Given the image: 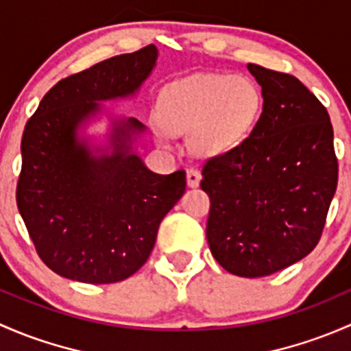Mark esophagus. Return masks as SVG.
Masks as SVG:
<instances>
[{
  "label": "esophagus",
  "instance_id": "esophagus-1",
  "mask_svg": "<svg viewBox=\"0 0 351 351\" xmlns=\"http://www.w3.org/2000/svg\"><path fill=\"white\" fill-rule=\"evenodd\" d=\"M201 180V172L197 169H187V186L197 187Z\"/></svg>",
  "mask_w": 351,
  "mask_h": 351
}]
</instances>
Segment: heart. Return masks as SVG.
Masks as SVG:
<instances>
[{"mask_svg":"<svg viewBox=\"0 0 351 351\" xmlns=\"http://www.w3.org/2000/svg\"><path fill=\"white\" fill-rule=\"evenodd\" d=\"M260 106V89L250 77L206 74L165 88L158 118L167 132L191 133L194 154L215 157L241 143L254 128Z\"/></svg>","mask_w":351,"mask_h":351,"instance_id":"1","label":"heart"}]
</instances>
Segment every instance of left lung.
I'll list each match as a JSON object with an SVG mask.
<instances>
[{
  "label": "left lung",
  "mask_w": 351,
  "mask_h": 351,
  "mask_svg": "<svg viewBox=\"0 0 351 351\" xmlns=\"http://www.w3.org/2000/svg\"><path fill=\"white\" fill-rule=\"evenodd\" d=\"M263 110L250 136L202 165L211 254L233 276L265 277L314 250L338 186L330 114L285 72L248 64Z\"/></svg>",
  "instance_id": "obj_1"
}]
</instances>
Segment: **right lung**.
Here are the masks:
<instances>
[{
  "label": "right lung",
  "instance_id": "right-lung-1",
  "mask_svg": "<svg viewBox=\"0 0 351 351\" xmlns=\"http://www.w3.org/2000/svg\"><path fill=\"white\" fill-rule=\"evenodd\" d=\"M155 59L157 47L147 45L60 79L25 125L18 211L42 262L66 279L113 284L133 276L186 191L182 169L155 174L128 154L123 136L143 132L135 118L114 125L113 155L93 157L75 138L97 101L133 95Z\"/></svg>",
  "mask_w": 351,
  "mask_h": 351
}]
</instances>
